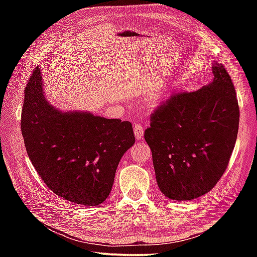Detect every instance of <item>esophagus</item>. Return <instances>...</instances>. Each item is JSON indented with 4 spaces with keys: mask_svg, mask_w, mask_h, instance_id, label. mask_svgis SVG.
<instances>
[{
    "mask_svg": "<svg viewBox=\"0 0 257 257\" xmlns=\"http://www.w3.org/2000/svg\"><path fill=\"white\" fill-rule=\"evenodd\" d=\"M134 132H135L136 138H137L138 140H140L141 138H143V136H144V127H143V124H141V123H135L134 124Z\"/></svg>",
    "mask_w": 257,
    "mask_h": 257,
    "instance_id": "1",
    "label": "esophagus"
}]
</instances>
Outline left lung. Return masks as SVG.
Instances as JSON below:
<instances>
[{
	"label": "left lung",
	"mask_w": 257,
	"mask_h": 257,
	"mask_svg": "<svg viewBox=\"0 0 257 257\" xmlns=\"http://www.w3.org/2000/svg\"><path fill=\"white\" fill-rule=\"evenodd\" d=\"M212 72L214 77L199 90L172 94L145 132L158 187L171 200H193L212 190L235 146V89L222 64L214 63Z\"/></svg>",
	"instance_id": "left-lung-1"
}]
</instances>
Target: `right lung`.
<instances>
[{"label":"right lung","instance_id":"1","mask_svg":"<svg viewBox=\"0 0 257 257\" xmlns=\"http://www.w3.org/2000/svg\"><path fill=\"white\" fill-rule=\"evenodd\" d=\"M21 130L26 152L54 193L94 206L107 199L118 163L135 144L133 124L51 105L36 67L25 88Z\"/></svg>","mask_w":257,"mask_h":257}]
</instances>
